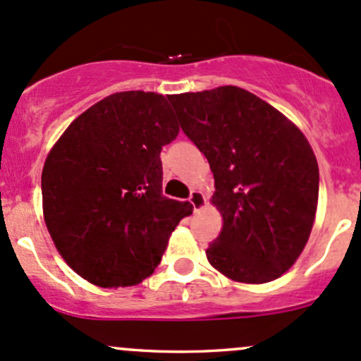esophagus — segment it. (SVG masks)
Here are the masks:
<instances>
[{"instance_id": "34e87169", "label": "esophagus", "mask_w": 361, "mask_h": 361, "mask_svg": "<svg viewBox=\"0 0 361 361\" xmlns=\"http://www.w3.org/2000/svg\"><path fill=\"white\" fill-rule=\"evenodd\" d=\"M189 203L192 204L195 212H200L201 208H204V204H207V197H204L201 191H192L191 196H189Z\"/></svg>"}]
</instances>
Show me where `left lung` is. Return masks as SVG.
I'll use <instances>...</instances> for the list:
<instances>
[{"instance_id": "8db88e82", "label": "left lung", "mask_w": 361, "mask_h": 361, "mask_svg": "<svg viewBox=\"0 0 361 361\" xmlns=\"http://www.w3.org/2000/svg\"><path fill=\"white\" fill-rule=\"evenodd\" d=\"M185 135L207 157L224 219L207 250L213 269L244 284L288 272L308 243L319 165L288 117L238 86L170 96Z\"/></svg>"}]
</instances>
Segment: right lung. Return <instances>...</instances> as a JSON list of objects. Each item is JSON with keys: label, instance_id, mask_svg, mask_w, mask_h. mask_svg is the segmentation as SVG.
<instances>
[{"label": "right lung", "instance_id": "add662e5", "mask_svg": "<svg viewBox=\"0 0 361 361\" xmlns=\"http://www.w3.org/2000/svg\"><path fill=\"white\" fill-rule=\"evenodd\" d=\"M177 134L164 94L115 92L73 120L46 157V227L61 258L91 284L142 282L192 213L188 201L161 195L160 151Z\"/></svg>", "mask_w": 361, "mask_h": 361}]
</instances>
